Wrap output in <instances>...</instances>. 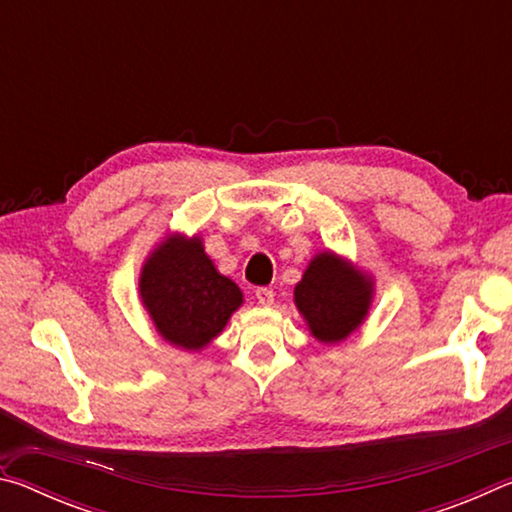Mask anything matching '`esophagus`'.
I'll return each mask as SVG.
<instances>
[{
	"mask_svg": "<svg viewBox=\"0 0 512 512\" xmlns=\"http://www.w3.org/2000/svg\"><path fill=\"white\" fill-rule=\"evenodd\" d=\"M255 298H257V302L259 305H273V298H275V293L271 291V289H266V287H259V289H255Z\"/></svg>",
	"mask_w": 512,
	"mask_h": 512,
	"instance_id": "34e87169",
	"label": "esophagus"
}]
</instances>
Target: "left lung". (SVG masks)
<instances>
[{"instance_id": "1", "label": "left lung", "mask_w": 512, "mask_h": 512, "mask_svg": "<svg viewBox=\"0 0 512 512\" xmlns=\"http://www.w3.org/2000/svg\"><path fill=\"white\" fill-rule=\"evenodd\" d=\"M375 284L348 259L318 253L296 284V307L311 336L320 343H341L357 332L368 316Z\"/></svg>"}]
</instances>
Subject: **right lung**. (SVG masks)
Listing matches in <instances>:
<instances>
[{
    "instance_id": "right-lung-1",
    "label": "right lung",
    "mask_w": 512,
    "mask_h": 512,
    "mask_svg": "<svg viewBox=\"0 0 512 512\" xmlns=\"http://www.w3.org/2000/svg\"><path fill=\"white\" fill-rule=\"evenodd\" d=\"M140 298L164 341L198 352L241 307L244 293L207 257L201 237L167 235L140 273Z\"/></svg>"
}]
</instances>
